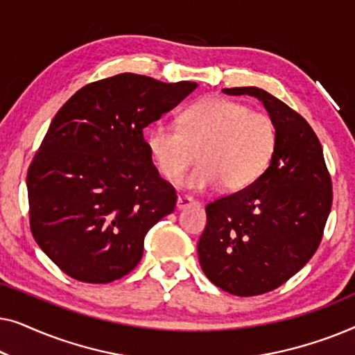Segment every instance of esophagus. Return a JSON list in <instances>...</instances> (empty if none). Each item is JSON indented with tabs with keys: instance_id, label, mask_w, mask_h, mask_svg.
Segmentation results:
<instances>
[{
	"instance_id": "1",
	"label": "esophagus",
	"mask_w": 355,
	"mask_h": 355,
	"mask_svg": "<svg viewBox=\"0 0 355 355\" xmlns=\"http://www.w3.org/2000/svg\"><path fill=\"white\" fill-rule=\"evenodd\" d=\"M192 205H198V202L193 200L192 197H189V196H179L178 197L176 207L179 208V210H182V208H187V207H192Z\"/></svg>"
}]
</instances>
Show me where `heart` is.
I'll list each match as a JSON object with an SVG mask.
<instances>
[{
  "label": "heart",
  "mask_w": 355,
  "mask_h": 355,
  "mask_svg": "<svg viewBox=\"0 0 355 355\" xmlns=\"http://www.w3.org/2000/svg\"><path fill=\"white\" fill-rule=\"evenodd\" d=\"M159 173L173 181L197 159L186 186L207 191L221 184L241 191L257 181L273 158L278 144L275 121L247 105L226 98L193 103L179 118V125L157 123L147 137Z\"/></svg>",
  "instance_id": "1"
}]
</instances>
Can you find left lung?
Returning <instances> with one entry per match:
<instances>
[{
    "label": "left lung",
    "instance_id": "8db88e82",
    "mask_svg": "<svg viewBox=\"0 0 355 355\" xmlns=\"http://www.w3.org/2000/svg\"><path fill=\"white\" fill-rule=\"evenodd\" d=\"M223 92L259 98L278 129L265 173L208 203L197 247L213 284L249 297L279 288L317 252L333 203L331 176L317 134L293 108L257 87Z\"/></svg>",
    "mask_w": 355,
    "mask_h": 355
}]
</instances>
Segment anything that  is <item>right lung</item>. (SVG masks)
<instances>
[{
    "instance_id": "obj_1",
    "label": "right lung",
    "mask_w": 355,
    "mask_h": 355,
    "mask_svg": "<svg viewBox=\"0 0 355 355\" xmlns=\"http://www.w3.org/2000/svg\"><path fill=\"white\" fill-rule=\"evenodd\" d=\"M196 89L124 72L82 87L58 111L27 193L33 239L67 276L105 284L137 266L145 234L178 200L144 129Z\"/></svg>"
}]
</instances>
